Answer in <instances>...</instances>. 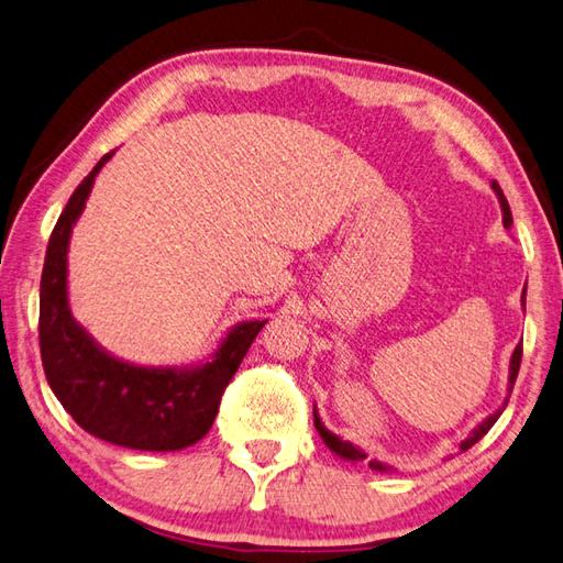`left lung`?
<instances>
[{"mask_svg": "<svg viewBox=\"0 0 563 563\" xmlns=\"http://www.w3.org/2000/svg\"><path fill=\"white\" fill-rule=\"evenodd\" d=\"M492 190H494V192H496V197H498V205H501V211H504V227H506V229H510V223H514V217H510L508 199L504 197L501 187H498V183H496V180L492 183ZM520 303L526 306V291H522V296H520ZM520 358H522V342L514 349V356H510V366H508V395H510V390H514V383H516V378H518ZM506 405H508V397H506V402L494 411V415H489L486 419H482V423H477V427L472 429V433L467 435L465 441H460V451H462V453L470 451V448H472L474 443H477L479 439H484L486 431H489V429L494 427V423H496V419L501 417V411L506 409ZM313 423H316V429H318V433H320V439L324 441V445H328L334 455H340L342 460H349V462H361V460H366V457H368L364 451H361L358 445L349 443V441H342L340 435L332 433L330 429H324V423H322V419H320V415H318V409H316V407H313ZM368 467H371V470H376V472H390V470H393L390 465H385V462H380V460H368Z\"/></svg>", "mask_w": 563, "mask_h": 563, "instance_id": "8db88e82", "label": "left lung"}]
</instances>
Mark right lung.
<instances>
[{"label": "right lung", "mask_w": 563, "mask_h": 563, "mask_svg": "<svg viewBox=\"0 0 563 563\" xmlns=\"http://www.w3.org/2000/svg\"><path fill=\"white\" fill-rule=\"evenodd\" d=\"M106 154L74 190L49 235L41 277V356L55 397L84 431L134 451H183L214 423L221 395L267 320H243L192 366H140L112 356L74 320L67 253Z\"/></svg>", "instance_id": "obj_1"}]
</instances>
